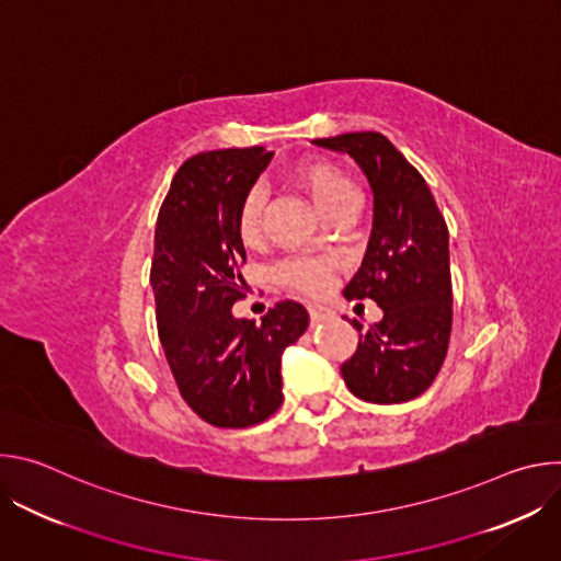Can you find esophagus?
I'll use <instances>...</instances> for the list:
<instances>
[{
    "mask_svg": "<svg viewBox=\"0 0 561 561\" xmlns=\"http://www.w3.org/2000/svg\"><path fill=\"white\" fill-rule=\"evenodd\" d=\"M308 314H310L312 324H319V322H327V319H331L333 310L322 304H308Z\"/></svg>",
    "mask_w": 561,
    "mask_h": 561,
    "instance_id": "34e87169",
    "label": "esophagus"
}]
</instances>
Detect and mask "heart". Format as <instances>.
Masks as SVG:
<instances>
[{
  "label": "heart",
  "mask_w": 561,
  "mask_h": 561,
  "mask_svg": "<svg viewBox=\"0 0 561 561\" xmlns=\"http://www.w3.org/2000/svg\"><path fill=\"white\" fill-rule=\"evenodd\" d=\"M301 188L308 193L312 204L327 217L344 204L359 202L357 188L337 167L329 162L304 164L297 173ZM262 213H264V193L253 188L242 202L237 215V232L242 244L253 249L262 242ZM333 260L329 257H290L277 266V282L286 288L319 295L331 286Z\"/></svg>",
  "instance_id": "heart-1"
}]
</instances>
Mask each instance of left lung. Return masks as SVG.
Here are the masks:
<instances>
[{
    "label": "left lung",
    "instance_id": "left-lung-1",
    "mask_svg": "<svg viewBox=\"0 0 561 561\" xmlns=\"http://www.w3.org/2000/svg\"><path fill=\"white\" fill-rule=\"evenodd\" d=\"M348 152L373 188V230L346 299H373L383 310L342 364L351 392L373 404H402L437 377L453 327L448 226L420 171L375 130L314 139Z\"/></svg>",
    "mask_w": 561,
    "mask_h": 561
}]
</instances>
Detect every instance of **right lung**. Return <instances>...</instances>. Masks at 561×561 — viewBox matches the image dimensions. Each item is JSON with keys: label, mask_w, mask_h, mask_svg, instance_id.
<instances>
[{"label": "right lung", "mask_w": 561, "mask_h": 561, "mask_svg": "<svg viewBox=\"0 0 561 561\" xmlns=\"http://www.w3.org/2000/svg\"><path fill=\"white\" fill-rule=\"evenodd\" d=\"M273 152L262 146L193 154L180 167L154 226V317L184 402L217 428H249L282 407V353L308 329L299 301L234 319L247 297L237 215Z\"/></svg>", "instance_id": "add662e5"}]
</instances>
